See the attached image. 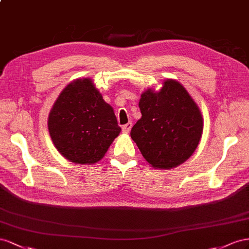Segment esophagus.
I'll return each mask as SVG.
<instances>
[{
  "mask_svg": "<svg viewBox=\"0 0 249 249\" xmlns=\"http://www.w3.org/2000/svg\"><path fill=\"white\" fill-rule=\"evenodd\" d=\"M131 127H132V123H131V122H128L127 124L123 125L122 130H123L124 133H129V131H130V129H131Z\"/></svg>",
  "mask_w": 249,
  "mask_h": 249,
  "instance_id": "34e87169",
  "label": "esophagus"
}]
</instances>
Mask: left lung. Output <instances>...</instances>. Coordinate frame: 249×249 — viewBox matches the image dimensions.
Returning <instances> with one entry per match:
<instances>
[{
    "label": "left lung",
    "mask_w": 249,
    "mask_h": 249,
    "mask_svg": "<svg viewBox=\"0 0 249 249\" xmlns=\"http://www.w3.org/2000/svg\"><path fill=\"white\" fill-rule=\"evenodd\" d=\"M142 118L133 125L131 139L144 159L160 169L186 161L199 144L203 120L197 104L180 83L168 79L159 93L142 94Z\"/></svg>",
    "instance_id": "1"
}]
</instances>
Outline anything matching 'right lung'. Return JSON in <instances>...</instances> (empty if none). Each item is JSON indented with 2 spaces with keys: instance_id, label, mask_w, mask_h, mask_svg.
Segmentation results:
<instances>
[{
  "instance_id": "right-lung-1",
  "label": "right lung",
  "mask_w": 249,
  "mask_h": 249,
  "mask_svg": "<svg viewBox=\"0 0 249 249\" xmlns=\"http://www.w3.org/2000/svg\"><path fill=\"white\" fill-rule=\"evenodd\" d=\"M48 128L63 158L80 165L100 160L121 131L112 107L87 78L63 89L50 111Z\"/></svg>"
}]
</instances>
